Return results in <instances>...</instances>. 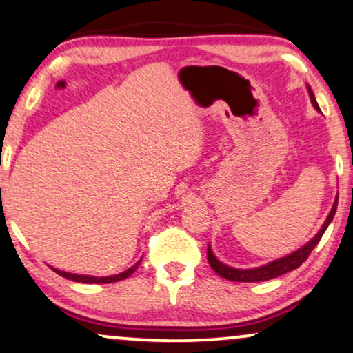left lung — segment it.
<instances>
[{"label": "left lung", "instance_id": "obj_1", "mask_svg": "<svg viewBox=\"0 0 353 353\" xmlns=\"http://www.w3.org/2000/svg\"><path fill=\"white\" fill-rule=\"evenodd\" d=\"M309 95H311V101H312L314 107H316V110H319V105H317L316 99H314V93H312L311 88H309ZM337 201H339V195H337V199H335L332 210H330L329 217H327L324 225H322L319 233H317V235L314 236V239L309 241L307 245H304L303 248H299L298 252L288 254V256H284V258H279V260H276L273 263H268V265L261 266V268L236 270V268H230V266L223 265V263H220L217 258L214 256V253H212V250L209 246V248H207V260H209L212 270H214L219 276H222V278L228 279V281L258 283V281H268V279L278 278V276H281L284 273H290V271L299 268V266L303 265L305 260H307L309 254H311L312 250L316 248V245L321 241L322 235H324L327 227H329V223L332 222L335 210H337Z\"/></svg>", "mask_w": 353, "mask_h": 353}]
</instances>
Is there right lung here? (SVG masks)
<instances>
[{"label":"right lung","mask_w":353,"mask_h":353,"mask_svg":"<svg viewBox=\"0 0 353 353\" xmlns=\"http://www.w3.org/2000/svg\"><path fill=\"white\" fill-rule=\"evenodd\" d=\"M139 261L136 263L134 266H131L130 270H126L125 273H120V274H114V276H105V278H95V276H85V274H74V273H65V271H59V270H54L55 273L63 276V278L67 279H72V281H77V283H87V284H105V283H117V281H121V279H126L128 276H131L138 268Z\"/></svg>","instance_id":"add662e5"}]
</instances>
